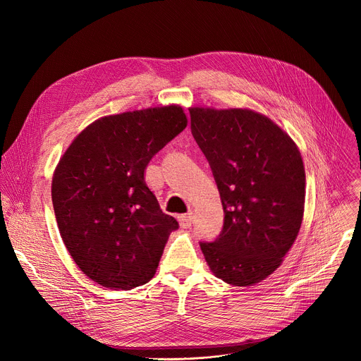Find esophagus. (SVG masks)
I'll return each mask as SVG.
<instances>
[{"mask_svg": "<svg viewBox=\"0 0 361 361\" xmlns=\"http://www.w3.org/2000/svg\"><path fill=\"white\" fill-rule=\"evenodd\" d=\"M178 222L181 225V228H190L193 224V214H185L178 216Z\"/></svg>", "mask_w": 361, "mask_h": 361, "instance_id": "34e87169", "label": "esophagus"}]
</instances>
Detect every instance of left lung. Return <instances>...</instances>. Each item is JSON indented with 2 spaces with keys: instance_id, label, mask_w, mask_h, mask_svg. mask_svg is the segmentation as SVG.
<instances>
[{
  "instance_id": "left-lung-1",
  "label": "left lung",
  "mask_w": 361,
  "mask_h": 361,
  "mask_svg": "<svg viewBox=\"0 0 361 361\" xmlns=\"http://www.w3.org/2000/svg\"><path fill=\"white\" fill-rule=\"evenodd\" d=\"M190 121L224 207L219 235L200 241V249L218 278L253 286L279 267L300 231L306 195L300 150L250 109L192 108Z\"/></svg>"
}]
</instances>
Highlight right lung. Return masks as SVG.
I'll use <instances>...</instances> for the list:
<instances>
[{"label": "right lung", "mask_w": 361, "mask_h": 361, "mask_svg": "<svg viewBox=\"0 0 361 361\" xmlns=\"http://www.w3.org/2000/svg\"><path fill=\"white\" fill-rule=\"evenodd\" d=\"M185 126L177 105L104 117L74 139L56 166L51 195L61 238L99 286L131 290L154 278L178 222L162 212L145 169Z\"/></svg>", "instance_id": "right-lung-1"}]
</instances>
